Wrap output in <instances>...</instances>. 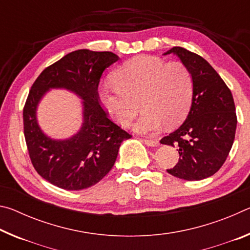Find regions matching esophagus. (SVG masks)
I'll use <instances>...</instances> for the list:
<instances>
[{"label":"esophagus","instance_id":"esophagus-1","mask_svg":"<svg viewBox=\"0 0 250 250\" xmlns=\"http://www.w3.org/2000/svg\"><path fill=\"white\" fill-rule=\"evenodd\" d=\"M145 143H146V146H158L160 145L159 141H156V140H150V139H146Z\"/></svg>","mask_w":250,"mask_h":250}]
</instances>
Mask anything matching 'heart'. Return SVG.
I'll return each mask as SVG.
<instances>
[{
	"label": "heart",
	"mask_w": 250,
	"mask_h": 250,
	"mask_svg": "<svg viewBox=\"0 0 250 250\" xmlns=\"http://www.w3.org/2000/svg\"><path fill=\"white\" fill-rule=\"evenodd\" d=\"M116 86H101V105L121 126H128L143 113L133 129L139 133H155L163 124L174 126L188 115L193 96V77L180 62H166L152 56H137L113 74Z\"/></svg>",
	"instance_id": "b5f03b06"
}]
</instances>
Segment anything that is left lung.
Returning a JSON list of instances; mask_svg holds the SVG:
<instances>
[{"label": "left lung", "mask_w": 250, "mask_h": 250, "mask_svg": "<svg viewBox=\"0 0 250 250\" xmlns=\"http://www.w3.org/2000/svg\"><path fill=\"white\" fill-rule=\"evenodd\" d=\"M167 54L176 55L191 71L193 96L185 121L160 142L177 146L180 159L167 170L171 175L200 181L215 174L231 149L237 125L234 99L221 76L200 55L179 46Z\"/></svg>", "instance_id": "1"}]
</instances>
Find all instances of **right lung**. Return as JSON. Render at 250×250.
<instances>
[{
	"label": "right lung",
	"mask_w": 250,
	"mask_h": 250,
	"mask_svg": "<svg viewBox=\"0 0 250 250\" xmlns=\"http://www.w3.org/2000/svg\"><path fill=\"white\" fill-rule=\"evenodd\" d=\"M118 59L111 52L75 50L45 68L33 83L23 109L25 141L34 168L53 185L79 191L97 184L112 168L121 142L131 138L109 119L98 98L101 75ZM52 87L70 90L84 100L82 128L66 141H53L37 124V105Z\"/></svg>",
	"instance_id": "obj_1"
}]
</instances>
